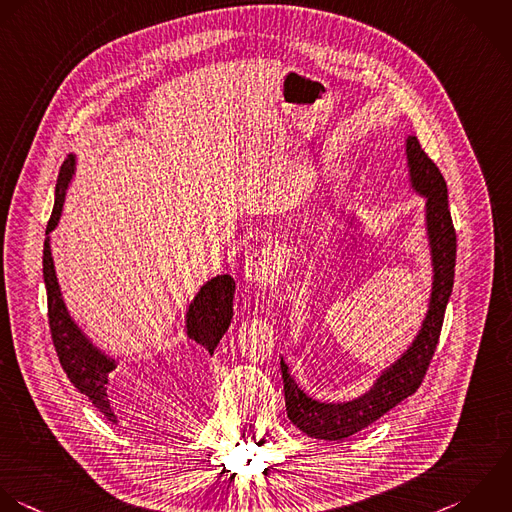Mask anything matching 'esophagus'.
Segmentation results:
<instances>
[{
	"mask_svg": "<svg viewBox=\"0 0 512 512\" xmlns=\"http://www.w3.org/2000/svg\"><path fill=\"white\" fill-rule=\"evenodd\" d=\"M281 269V251L277 245H267L245 259L243 275L251 285H261L269 281Z\"/></svg>",
	"mask_w": 512,
	"mask_h": 512,
	"instance_id": "esophagus-1",
	"label": "esophagus"
}]
</instances>
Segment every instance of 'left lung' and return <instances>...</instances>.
Instances as JSON below:
<instances>
[{"label": "left lung", "instance_id": "8db88e82", "mask_svg": "<svg viewBox=\"0 0 512 512\" xmlns=\"http://www.w3.org/2000/svg\"><path fill=\"white\" fill-rule=\"evenodd\" d=\"M405 157L409 185L415 195L425 199V237L433 271L427 313L409 347L377 375V379L365 393L349 401L313 399L299 387V383L291 375L289 365L281 357L287 417L299 431H303L311 439L339 443L381 419L385 413H389L393 407H397L419 389L435 355L445 309L453 293L457 235L449 211L447 183L439 167L421 149V143L415 135H407ZM339 223L345 229L365 227V223L355 215L339 217Z\"/></svg>", "mask_w": 512, "mask_h": 512}]
</instances>
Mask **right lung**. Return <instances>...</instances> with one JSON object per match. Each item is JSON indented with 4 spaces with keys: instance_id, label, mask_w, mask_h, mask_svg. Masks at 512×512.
<instances>
[{
    "instance_id": "add662e5",
    "label": "right lung",
    "mask_w": 512,
    "mask_h": 512,
    "mask_svg": "<svg viewBox=\"0 0 512 512\" xmlns=\"http://www.w3.org/2000/svg\"><path fill=\"white\" fill-rule=\"evenodd\" d=\"M77 171V155L69 153L63 161L55 183V205L45 229L43 243V281L47 289V309L53 345L59 363L71 385L83 393L107 421L117 423V415L107 395V383L117 369V359L97 347L89 335L71 317L57 281L51 257V231L57 227L69 185ZM235 281L231 275H215L207 279L185 309V335L201 347L205 355H213L221 337L227 333L233 317Z\"/></svg>"
}]
</instances>
